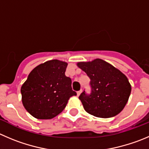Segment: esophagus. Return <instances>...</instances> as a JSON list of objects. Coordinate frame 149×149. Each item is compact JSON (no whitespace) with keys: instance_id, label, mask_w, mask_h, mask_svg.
<instances>
[{"instance_id":"1","label":"esophagus","mask_w":149,"mask_h":149,"mask_svg":"<svg viewBox=\"0 0 149 149\" xmlns=\"http://www.w3.org/2000/svg\"><path fill=\"white\" fill-rule=\"evenodd\" d=\"M82 93V90H80V91H77V96H80V93Z\"/></svg>"}]
</instances>
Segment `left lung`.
<instances>
[{"instance_id": "8db88e82", "label": "left lung", "mask_w": 149, "mask_h": 149, "mask_svg": "<svg viewBox=\"0 0 149 149\" xmlns=\"http://www.w3.org/2000/svg\"><path fill=\"white\" fill-rule=\"evenodd\" d=\"M77 66L91 79V93L85 91L79 99L85 110L99 118H111L122 111L128 102L132 87L119 69L100 58L78 62Z\"/></svg>"}]
</instances>
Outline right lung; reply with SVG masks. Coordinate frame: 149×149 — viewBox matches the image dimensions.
<instances>
[{
  "mask_svg": "<svg viewBox=\"0 0 149 149\" xmlns=\"http://www.w3.org/2000/svg\"><path fill=\"white\" fill-rule=\"evenodd\" d=\"M68 63L47 61L31 71L21 87L25 110L37 119H51L61 113L68 100L77 93L72 89V80L65 75Z\"/></svg>",
  "mask_w": 149,
  "mask_h": 149,
  "instance_id": "1",
  "label": "right lung"
}]
</instances>
